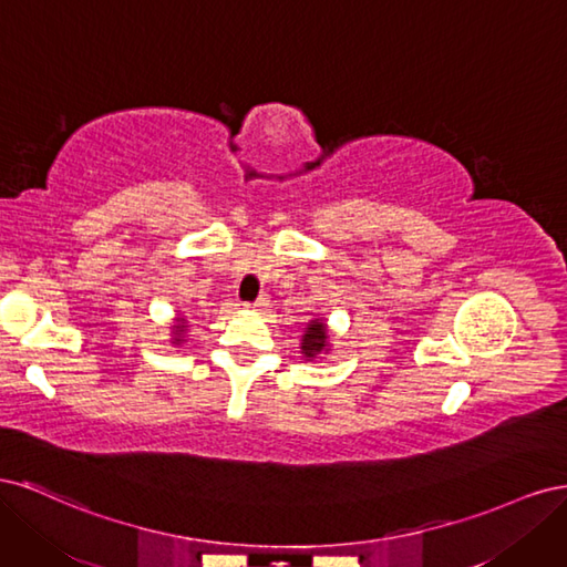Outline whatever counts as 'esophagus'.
I'll return each mask as SVG.
<instances>
[{"instance_id": "esophagus-1", "label": "esophagus", "mask_w": 567, "mask_h": 567, "mask_svg": "<svg viewBox=\"0 0 567 567\" xmlns=\"http://www.w3.org/2000/svg\"><path fill=\"white\" fill-rule=\"evenodd\" d=\"M267 305V298H260V300H255V302H246L244 307H248V310H257V307H265Z\"/></svg>"}]
</instances>
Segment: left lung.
Listing matches in <instances>:
<instances>
[{"label":"left lung","instance_id":"left-lung-1","mask_svg":"<svg viewBox=\"0 0 567 567\" xmlns=\"http://www.w3.org/2000/svg\"><path fill=\"white\" fill-rule=\"evenodd\" d=\"M331 352V336H329V326L321 317L310 319V323L305 326L302 338H300V354L305 357V362H315L317 357L329 354Z\"/></svg>","mask_w":567,"mask_h":567}]
</instances>
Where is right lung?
Returning a JSON list of instances; mask_svg holds the SVG:
<instances>
[{
	"instance_id": "obj_1",
	"label": "right lung",
	"mask_w": 567,
	"mask_h": 567,
	"mask_svg": "<svg viewBox=\"0 0 567 567\" xmlns=\"http://www.w3.org/2000/svg\"><path fill=\"white\" fill-rule=\"evenodd\" d=\"M169 333H173V338H169V342H173V346H184L186 342V333H188V319L179 312L177 317H175V321L169 323Z\"/></svg>"
}]
</instances>
